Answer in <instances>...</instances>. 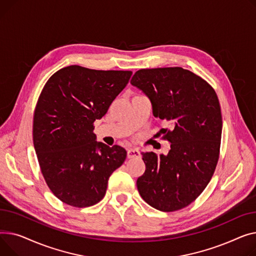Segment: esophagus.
<instances>
[{
	"mask_svg": "<svg viewBox=\"0 0 256 256\" xmlns=\"http://www.w3.org/2000/svg\"><path fill=\"white\" fill-rule=\"evenodd\" d=\"M127 156L129 159L131 158H138L140 157V152L138 148H129L127 151Z\"/></svg>",
	"mask_w": 256,
	"mask_h": 256,
	"instance_id": "esophagus-1",
	"label": "esophagus"
}]
</instances>
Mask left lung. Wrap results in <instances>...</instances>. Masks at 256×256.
I'll return each mask as SVG.
<instances>
[{"mask_svg": "<svg viewBox=\"0 0 256 256\" xmlns=\"http://www.w3.org/2000/svg\"><path fill=\"white\" fill-rule=\"evenodd\" d=\"M130 82L151 100L153 114L172 127L161 130L170 142L168 155L142 153L146 172L138 178V192L159 211H178L196 200L214 174L222 133L218 97L181 67L140 69Z\"/></svg>", "mask_w": 256, "mask_h": 256, "instance_id": "8db88e82", "label": "left lung"}]
</instances>
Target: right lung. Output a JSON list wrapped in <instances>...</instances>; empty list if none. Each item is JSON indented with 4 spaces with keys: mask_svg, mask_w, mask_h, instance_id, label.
<instances>
[{
    "mask_svg": "<svg viewBox=\"0 0 256 256\" xmlns=\"http://www.w3.org/2000/svg\"><path fill=\"white\" fill-rule=\"evenodd\" d=\"M131 75L72 65L45 84L34 112L33 142L45 182L64 204L99 202L110 174L124 163L126 150L98 142L93 130Z\"/></svg>",
    "mask_w": 256,
    "mask_h": 256,
    "instance_id": "right-lung-1",
    "label": "right lung"
}]
</instances>
